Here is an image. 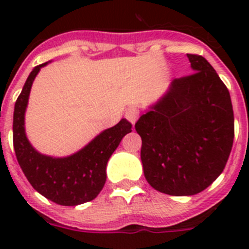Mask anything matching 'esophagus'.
I'll return each instance as SVG.
<instances>
[{"label": "esophagus", "instance_id": "obj_1", "mask_svg": "<svg viewBox=\"0 0 249 249\" xmlns=\"http://www.w3.org/2000/svg\"><path fill=\"white\" fill-rule=\"evenodd\" d=\"M138 116H140V111H138L136 107H129V108H127L126 118L132 123V124H135L136 121L138 120Z\"/></svg>", "mask_w": 249, "mask_h": 249}]
</instances>
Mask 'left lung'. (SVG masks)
<instances>
[{
	"label": "left lung",
	"mask_w": 249,
	"mask_h": 249,
	"mask_svg": "<svg viewBox=\"0 0 249 249\" xmlns=\"http://www.w3.org/2000/svg\"><path fill=\"white\" fill-rule=\"evenodd\" d=\"M187 57L195 73L173 80L135 124L147 182L171 196H193L211 186L234 138L227 87L204 57Z\"/></svg>",
	"instance_id": "left-lung-1"
}]
</instances>
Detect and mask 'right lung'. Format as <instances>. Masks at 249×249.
<instances>
[{
    "label": "right lung",
    "mask_w": 249,
    "mask_h": 249,
    "mask_svg": "<svg viewBox=\"0 0 249 249\" xmlns=\"http://www.w3.org/2000/svg\"><path fill=\"white\" fill-rule=\"evenodd\" d=\"M38 65L26 80L13 112V147L19 167L35 190L61 206H78L94 199L106 183V167L122 138L132 131V124L122 118L116 126L102 131L80 151L66 157L39 153L28 141L25 114L31 87L39 70Z\"/></svg>",
    "instance_id": "right-lung-1"
}]
</instances>
